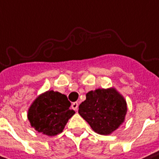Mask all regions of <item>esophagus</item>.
<instances>
[{
  "label": "esophagus",
  "instance_id": "34e87169",
  "mask_svg": "<svg viewBox=\"0 0 159 159\" xmlns=\"http://www.w3.org/2000/svg\"><path fill=\"white\" fill-rule=\"evenodd\" d=\"M71 107H72V109L75 110V111H78V108H79V103L76 102H73L72 104H71Z\"/></svg>",
  "mask_w": 159,
  "mask_h": 159
}]
</instances>
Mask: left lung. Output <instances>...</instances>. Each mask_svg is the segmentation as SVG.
Returning a JSON list of instances; mask_svg holds the SVG:
<instances>
[{
  "instance_id": "8db88e82",
  "label": "left lung",
  "mask_w": 159,
  "mask_h": 159,
  "mask_svg": "<svg viewBox=\"0 0 159 159\" xmlns=\"http://www.w3.org/2000/svg\"><path fill=\"white\" fill-rule=\"evenodd\" d=\"M127 111L125 100L114 89L89 91L79 106L80 115L93 131L107 135L124 122Z\"/></svg>"
}]
</instances>
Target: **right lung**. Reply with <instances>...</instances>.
I'll return each mask as SVG.
<instances>
[{
	"instance_id": "1",
	"label": "right lung",
	"mask_w": 159,
	"mask_h": 159,
	"mask_svg": "<svg viewBox=\"0 0 159 159\" xmlns=\"http://www.w3.org/2000/svg\"><path fill=\"white\" fill-rule=\"evenodd\" d=\"M68 97L57 91L48 90L35 99L28 111L31 125L47 135L60 134L69 119L75 113L70 110Z\"/></svg>"
}]
</instances>
